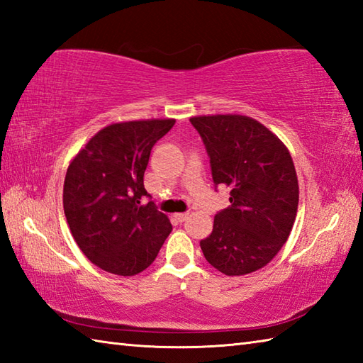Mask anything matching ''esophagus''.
<instances>
[{
	"mask_svg": "<svg viewBox=\"0 0 363 363\" xmlns=\"http://www.w3.org/2000/svg\"><path fill=\"white\" fill-rule=\"evenodd\" d=\"M174 217H176V220H177V221H181V223H182V221H186V220L189 218V212H181V213H176Z\"/></svg>",
	"mask_w": 363,
	"mask_h": 363,
	"instance_id": "34e87169",
	"label": "esophagus"
}]
</instances>
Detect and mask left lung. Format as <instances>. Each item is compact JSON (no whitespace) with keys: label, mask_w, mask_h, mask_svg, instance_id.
Listing matches in <instances>:
<instances>
[{"label":"left lung","mask_w":363,"mask_h":363,"mask_svg":"<svg viewBox=\"0 0 363 363\" xmlns=\"http://www.w3.org/2000/svg\"><path fill=\"white\" fill-rule=\"evenodd\" d=\"M211 160L215 190L229 187L226 209L199 242L206 260L228 276L256 272L287 242L298 209V177L289 150L243 115L194 117Z\"/></svg>","instance_id":"obj_1"}]
</instances>
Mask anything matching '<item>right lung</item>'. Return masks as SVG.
Wrapping results in <instances>:
<instances>
[{"label": "right lung", "instance_id": "1", "mask_svg": "<svg viewBox=\"0 0 363 363\" xmlns=\"http://www.w3.org/2000/svg\"><path fill=\"white\" fill-rule=\"evenodd\" d=\"M174 121L115 123L91 137L67 169V223L81 251L104 272H143L172 233V223L143 186V174L152 146ZM145 197L150 199L146 205Z\"/></svg>", "mask_w": 363, "mask_h": 363}]
</instances>
